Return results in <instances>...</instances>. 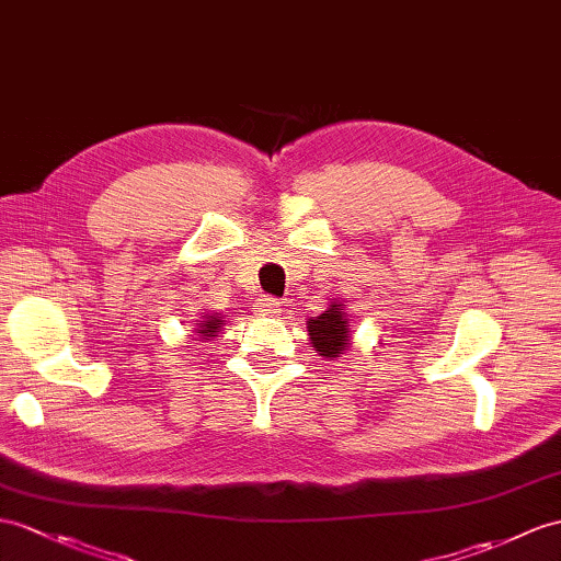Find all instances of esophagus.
I'll use <instances>...</instances> for the list:
<instances>
[{
	"instance_id": "esophagus-1",
	"label": "esophagus",
	"mask_w": 561,
	"mask_h": 561,
	"mask_svg": "<svg viewBox=\"0 0 561 561\" xmlns=\"http://www.w3.org/2000/svg\"><path fill=\"white\" fill-rule=\"evenodd\" d=\"M254 311L262 313V317H278V313H280V305H278L273 297H266V295H264V297L259 299V302L254 305Z\"/></svg>"
}]
</instances>
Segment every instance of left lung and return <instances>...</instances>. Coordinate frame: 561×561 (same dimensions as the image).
<instances>
[{
    "label": "left lung",
    "mask_w": 561,
    "mask_h": 561,
    "mask_svg": "<svg viewBox=\"0 0 561 561\" xmlns=\"http://www.w3.org/2000/svg\"><path fill=\"white\" fill-rule=\"evenodd\" d=\"M307 331H309L313 350H317L321 357L325 359L340 357L350 343V323L343 311V305L333 302L321 313V317H311L307 321Z\"/></svg>",
    "instance_id": "1"
}]
</instances>
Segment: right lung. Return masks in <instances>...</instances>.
<instances>
[{
  "mask_svg": "<svg viewBox=\"0 0 561 561\" xmlns=\"http://www.w3.org/2000/svg\"><path fill=\"white\" fill-rule=\"evenodd\" d=\"M221 317H218V313H207V317H204V321L202 323H197V328H195V333H199L202 335V340H211L218 331H221Z\"/></svg>",
  "mask_w": 561,
  "mask_h": 561,
  "instance_id": "add662e5",
  "label": "right lung"
}]
</instances>
